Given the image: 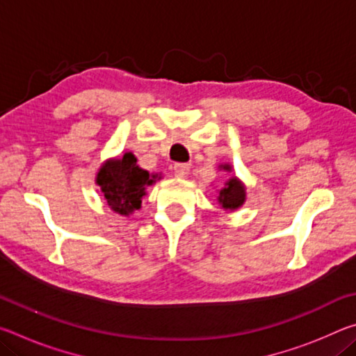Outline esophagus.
<instances>
[{"label": "esophagus", "instance_id": "obj_1", "mask_svg": "<svg viewBox=\"0 0 356 356\" xmlns=\"http://www.w3.org/2000/svg\"><path fill=\"white\" fill-rule=\"evenodd\" d=\"M190 172V166L186 163H176L174 165V176L177 179H185Z\"/></svg>", "mask_w": 356, "mask_h": 356}]
</instances>
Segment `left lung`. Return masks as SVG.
<instances>
[{"label": "left lung", "mask_w": 356, "mask_h": 356, "mask_svg": "<svg viewBox=\"0 0 356 356\" xmlns=\"http://www.w3.org/2000/svg\"><path fill=\"white\" fill-rule=\"evenodd\" d=\"M218 170L232 171V166L229 163H221ZM216 201H218L220 207L225 210V212H234V210L240 209L246 201V186L237 176H234L227 180L222 188L218 190V196H216Z\"/></svg>", "instance_id": "obj_1"}]
</instances>
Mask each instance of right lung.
I'll use <instances>...</instances> for the list:
<instances>
[{"label": "right lung", "instance_id": "add662e5", "mask_svg": "<svg viewBox=\"0 0 356 356\" xmlns=\"http://www.w3.org/2000/svg\"><path fill=\"white\" fill-rule=\"evenodd\" d=\"M136 161L134 154L125 152L105 160L95 174V185H99L106 206L118 215L130 216L140 210L147 186L161 179V174H149Z\"/></svg>", "mask_w": 356, "mask_h": 356}]
</instances>
